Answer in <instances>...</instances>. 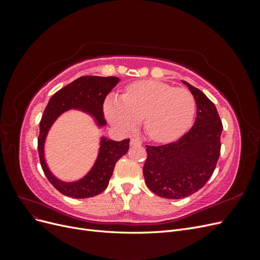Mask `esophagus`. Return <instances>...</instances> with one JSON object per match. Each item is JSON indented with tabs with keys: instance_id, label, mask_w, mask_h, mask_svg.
Wrapping results in <instances>:
<instances>
[{
	"instance_id": "34e87169",
	"label": "esophagus",
	"mask_w": 260,
	"mask_h": 260,
	"mask_svg": "<svg viewBox=\"0 0 260 260\" xmlns=\"http://www.w3.org/2000/svg\"><path fill=\"white\" fill-rule=\"evenodd\" d=\"M130 145L131 146H135V145H141V141L137 138H132L130 140Z\"/></svg>"
}]
</instances>
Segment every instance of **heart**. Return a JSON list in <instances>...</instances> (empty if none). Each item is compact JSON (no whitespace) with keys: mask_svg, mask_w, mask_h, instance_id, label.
<instances>
[{"mask_svg":"<svg viewBox=\"0 0 260 260\" xmlns=\"http://www.w3.org/2000/svg\"><path fill=\"white\" fill-rule=\"evenodd\" d=\"M196 112L192 92L157 80L130 83L122 98L111 95L104 103L107 120L121 132L135 130L144 117L146 135L157 142H169L191 127Z\"/></svg>","mask_w":260,"mask_h":260,"instance_id":"obj_1","label":"heart"}]
</instances>
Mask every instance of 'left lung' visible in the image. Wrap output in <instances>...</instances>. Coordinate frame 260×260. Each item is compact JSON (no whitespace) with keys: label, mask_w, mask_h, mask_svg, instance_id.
Returning a JSON list of instances; mask_svg holds the SVG:
<instances>
[{"label":"left lung","mask_w":260,"mask_h":260,"mask_svg":"<svg viewBox=\"0 0 260 260\" xmlns=\"http://www.w3.org/2000/svg\"><path fill=\"white\" fill-rule=\"evenodd\" d=\"M196 101L193 127L176 142L146 145L143 176L147 187L164 199L180 200L206 184L219 159L222 122L215 104L201 90L183 81Z\"/></svg>","instance_id":"1"}]
</instances>
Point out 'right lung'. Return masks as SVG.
I'll list each match as a JSON object with an SVG mask.
<instances>
[{"label": "right lung", "mask_w": 260, "mask_h": 260, "mask_svg": "<svg viewBox=\"0 0 260 260\" xmlns=\"http://www.w3.org/2000/svg\"><path fill=\"white\" fill-rule=\"evenodd\" d=\"M119 82L117 77L84 76L57 91L46 105L40 121V133L38 138V152L41 167L50 183L58 192L69 198L88 199L103 192L109 183L115 165L129 149L130 139L116 142L113 140L101 141L98 160L92 170L82 180L74 183H65L55 178L44 160V141L56 118L69 108H80L94 116L98 124L104 125L103 104L108 93Z\"/></svg>", "instance_id": "add662e5"}]
</instances>
